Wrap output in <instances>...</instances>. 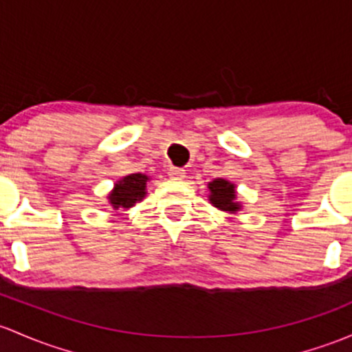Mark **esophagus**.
<instances>
[{"label": "esophagus", "mask_w": 352, "mask_h": 352, "mask_svg": "<svg viewBox=\"0 0 352 352\" xmlns=\"http://www.w3.org/2000/svg\"><path fill=\"white\" fill-rule=\"evenodd\" d=\"M168 175H170V179H173V180H182L184 177H186V170L179 168V166H170Z\"/></svg>", "instance_id": "1"}]
</instances>
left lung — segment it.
<instances>
[{
    "label": "left lung",
    "mask_w": 352,
    "mask_h": 352,
    "mask_svg": "<svg viewBox=\"0 0 352 352\" xmlns=\"http://www.w3.org/2000/svg\"><path fill=\"white\" fill-rule=\"evenodd\" d=\"M209 190H210V202L214 206L219 207L223 210H234L239 209V204L236 201V192H234V186L229 184L228 180L217 179L214 182L209 184Z\"/></svg>",
    "instance_id": "8db88e82"
}]
</instances>
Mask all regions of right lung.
<instances>
[{
  "instance_id": "add662e5",
  "label": "right lung",
  "mask_w": 352,
  "mask_h": 352,
  "mask_svg": "<svg viewBox=\"0 0 352 352\" xmlns=\"http://www.w3.org/2000/svg\"><path fill=\"white\" fill-rule=\"evenodd\" d=\"M148 177L143 173H131L116 184L109 194V201L114 209H129L145 197Z\"/></svg>"
}]
</instances>
